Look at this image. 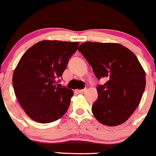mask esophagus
<instances>
[{"instance_id":"obj_1","label":"esophagus","mask_w":156,"mask_h":156,"mask_svg":"<svg viewBox=\"0 0 156 156\" xmlns=\"http://www.w3.org/2000/svg\"><path fill=\"white\" fill-rule=\"evenodd\" d=\"M86 91H87V89L84 88V89H82V90H78V92L80 93V94H84V93H85Z\"/></svg>"}]
</instances>
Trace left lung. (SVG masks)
<instances>
[{
    "mask_svg": "<svg viewBox=\"0 0 156 156\" xmlns=\"http://www.w3.org/2000/svg\"><path fill=\"white\" fill-rule=\"evenodd\" d=\"M92 67L97 79L94 117L107 126L125 122L139 106L146 87V73L134 53L115 43L85 42L78 49Z\"/></svg>",
    "mask_w": 156,
    "mask_h": 156,
    "instance_id": "left-lung-1",
    "label": "left lung"
}]
</instances>
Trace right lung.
<instances>
[{"instance_id": "obj_1", "label": "right lung", "mask_w": 156, "mask_h": 156, "mask_svg": "<svg viewBox=\"0 0 156 156\" xmlns=\"http://www.w3.org/2000/svg\"><path fill=\"white\" fill-rule=\"evenodd\" d=\"M78 45V42L42 41L20 59L12 75V85L20 106L32 120L50 123L68 110L73 92L56 84Z\"/></svg>"}]
</instances>
